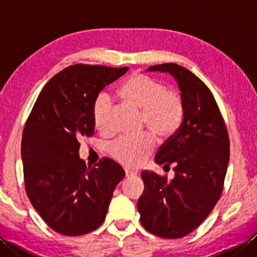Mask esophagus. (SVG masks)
Segmentation results:
<instances>
[{
	"mask_svg": "<svg viewBox=\"0 0 257 257\" xmlns=\"http://www.w3.org/2000/svg\"><path fill=\"white\" fill-rule=\"evenodd\" d=\"M136 174H137V172L135 171H130V170H125V178H132V177H135Z\"/></svg>",
	"mask_w": 257,
	"mask_h": 257,
	"instance_id": "esophagus-1",
	"label": "esophagus"
}]
</instances>
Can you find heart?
<instances>
[{
    "instance_id": "obj_1",
    "label": "heart",
    "mask_w": 257,
    "mask_h": 257,
    "mask_svg": "<svg viewBox=\"0 0 257 257\" xmlns=\"http://www.w3.org/2000/svg\"><path fill=\"white\" fill-rule=\"evenodd\" d=\"M123 105L141 111V118L150 132L159 139H169L182 123L184 102L180 92L167 89L166 85L143 73H134L117 91ZM111 101L106 92H100L92 105V119L98 132H108ZM156 147L151 135L137 138L121 137L109 146L108 152L122 166L137 168L148 159Z\"/></svg>"
}]
</instances>
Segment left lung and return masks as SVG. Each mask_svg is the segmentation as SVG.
<instances>
[{"instance_id": "1", "label": "left lung", "mask_w": 257, "mask_h": 257, "mask_svg": "<svg viewBox=\"0 0 257 257\" xmlns=\"http://www.w3.org/2000/svg\"><path fill=\"white\" fill-rule=\"evenodd\" d=\"M147 70L171 74L184 102L182 123L158 150V165L173 166L168 181L143 171L145 191L138 200L140 222L147 231L165 238H180L194 231L219 201L230 160V139L219 106L199 77L173 63Z\"/></svg>"}]
</instances>
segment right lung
<instances>
[{"mask_svg":"<svg viewBox=\"0 0 257 257\" xmlns=\"http://www.w3.org/2000/svg\"><path fill=\"white\" fill-rule=\"evenodd\" d=\"M127 70L68 66L48 80L26 120L21 146L26 194L46 224L63 235H83L100 226L124 177L109 158L87 167L78 151L79 139L94 135L96 97Z\"/></svg>","mask_w":257,"mask_h":257,"instance_id":"add662e5","label":"right lung"}]
</instances>
